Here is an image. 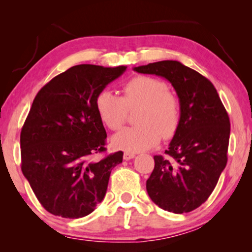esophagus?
Wrapping results in <instances>:
<instances>
[{"label": "esophagus", "instance_id": "esophagus-1", "mask_svg": "<svg viewBox=\"0 0 252 252\" xmlns=\"http://www.w3.org/2000/svg\"><path fill=\"white\" fill-rule=\"evenodd\" d=\"M134 157H135V154H134V153H129V151H125V153H124V159L129 160Z\"/></svg>", "mask_w": 252, "mask_h": 252}]
</instances>
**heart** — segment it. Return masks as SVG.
Segmentation results:
<instances>
[{"label": "heart", "instance_id": "1", "mask_svg": "<svg viewBox=\"0 0 252 252\" xmlns=\"http://www.w3.org/2000/svg\"><path fill=\"white\" fill-rule=\"evenodd\" d=\"M136 123L113 136L112 142L119 149L137 153L159 143L161 136L171 139L177 133L181 120V103L168 86L159 79L137 75L123 87V96L110 89L96 95V112L110 129H120L125 124L128 110L139 109Z\"/></svg>", "mask_w": 252, "mask_h": 252}]
</instances>
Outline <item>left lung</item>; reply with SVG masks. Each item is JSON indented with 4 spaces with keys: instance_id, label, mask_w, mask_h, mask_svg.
Segmentation results:
<instances>
[{
    "instance_id": "obj_1",
    "label": "left lung",
    "mask_w": 252,
    "mask_h": 252,
    "mask_svg": "<svg viewBox=\"0 0 252 252\" xmlns=\"http://www.w3.org/2000/svg\"><path fill=\"white\" fill-rule=\"evenodd\" d=\"M134 71L168 80L181 103V120L165 156H154L147 180L151 201L165 211L186 213L201 206L226 167L230 123L212 82L178 61H161Z\"/></svg>"
}]
</instances>
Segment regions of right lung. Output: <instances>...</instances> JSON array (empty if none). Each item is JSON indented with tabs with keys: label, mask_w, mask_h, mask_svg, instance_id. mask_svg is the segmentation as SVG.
I'll return each mask as SVG.
<instances>
[{
	"label": "right lung",
	"mask_w": 252,
	"mask_h": 252,
	"mask_svg": "<svg viewBox=\"0 0 252 252\" xmlns=\"http://www.w3.org/2000/svg\"><path fill=\"white\" fill-rule=\"evenodd\" d=\"M127 66L75 65L37 93L20 133L22 171L41 205L54 216H88L104 198L123 151L106 150V132L95 98Z\"/></svg>",
	"instance_id": "obj_1"
}]
</instances>
